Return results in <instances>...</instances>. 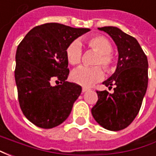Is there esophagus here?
Instances as JSON below:
<instances>
[{
    "label": "esophagus",
    "mask_w": 156,
    "mask_h": 156,
    "mask_svg": "<svg viewBox=\"0 0 156 156\" xmlns=\"http://www.w3.org/2000/svg\"><path fill=\"white\" fill-rule=\"evenodd\" d=\"M88 88H82V93H85V92L88 91Z\"/></svg>",
    "instance_id": "1"
}]
</instances>
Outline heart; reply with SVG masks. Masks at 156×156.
Returning <instances> with one entry per match:
<instances>
[{"mask_svg":"<svg viewBox=\"0 0 156 156\" xmlns=\"http://www.w3.org/2000/svg\"><path fill=\"white\" fill-rule=\"evenodd\" d=\"M86 44L92 50L98 52L93 68L80 67L73 71L72 80L83 87H91L105 78V73L101 67L107 73H112L115 68V57L111 53L113 46L106 37L103 35H94L86 39ZM66 58L69 64L78 66L82 61V45L79 41H73L66 48Z\"/></svg>","mask_w":156,"mask_h":156,"instance_id":"heart-1","label":"heart"}]
</instances>
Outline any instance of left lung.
<instances>
[{
    "label": "left lung",
    "mask_w": 156,
    "mask_h": 156,
    "mask_svg": "<svg viewBox=\"0 0 156 156\" xmlns=\"http://www.w3.org/2000/svg\"><path fill=\"white\" fill-rule=\"evenodd\" d=\"M107 32L117 45V68L103 83L114 93L96 91L98 101L92 108L93 117L106 129L127 128L140 109L148 86V60L137 40L115 27H98Z\"/></svg>",
    "instance_id": "left-lung-1"
}]
</instances>
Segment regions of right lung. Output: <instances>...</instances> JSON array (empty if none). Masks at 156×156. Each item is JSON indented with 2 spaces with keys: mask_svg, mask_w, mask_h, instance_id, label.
<instances>
[{
  "mask_svg": "<svg viewBox=\"0 0 156 156\" xmlns=\"http://www.w3.org/2000/svg\"><path fill=\"white\" fill-rule=\"evenodd\" d=\"M88 31L46 23L32 28L18 45L15 80L19 105L36 126L54 128L70 115L82 87L66 81L69 69L65 51L69 43ZM53 80L61 84L51 86Z\"/></svg>",
  "mask_w": 156,
  "mask_h": 156,
  "instance_id": "1",
  "label": "right lung"
}]
</instances>
